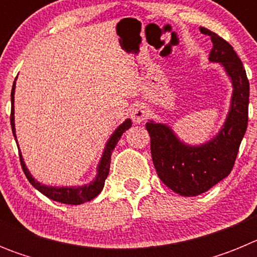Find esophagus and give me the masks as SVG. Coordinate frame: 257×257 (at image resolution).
Returning <instances> with one entry per match:
<instances>
[{
  "instance_id": "34e87169",
  "label": "esophagus",
  "mask_w": 257,
  "mask_h": 257,
  "mask_svg": "<svg viewBox=\"0 0 257 257\" xmlns=\"http://www.w3.org/2000/svg\"><path fill=\"white\" fill-rule=\"evenodd\" d=\"M148 117V110L142 104H136L131 108V118L135 123H142Z\"/></svg>"
}]
</instances>
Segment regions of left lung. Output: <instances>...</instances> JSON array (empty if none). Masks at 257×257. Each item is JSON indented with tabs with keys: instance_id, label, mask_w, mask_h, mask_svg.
I'll return each mask as SVG.
<instances>
[{
	"instance_id": "8db88e82",
	"label": "left lung",
	"mask_w": 257,
	"mask_h": 257,
	"mask_svg": "<svg viewBox=\"0 0 257 257\" xmlns=\"http://www.w3.org/2000/svg\"><path fill=\"white\" fill-rule=\"evenodd\" d=\"M212 41L210 61L220 63L233 85L230 108L216 136L201 145L181 142L167 124L147 122L156 171L165 185L184 197H194L230 174L248 122L249 83L237 52L224 38L201 27Z\"/></svg>"
}]
</instances>
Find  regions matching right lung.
<instances>
[{
  "label": "right lung",
  "instance_id": "right-lung-1",
  "mask_svg": "<svg viewBox=\"0 0 257 257\" xmlns=\"http://www.w3.org/2000/svg\"><path fill=\"white\" fill-rule=\"evenodd\" d=\"M14 94H15V81H14L13 90H11V128H13V134L15 136V142L17 140V134H15V122H14ZM131 119H126L122 124L115 128L114 133L112 134V136L109 138V140L106 142L105 148H104L103 156H101V160L97 166V174L95 176L94 180L91 183L86 184V185H79V187H47L44 184L38 183L33 176L31 175V172L27 169L24 160H23L22 153L19 154L20 157V163H22V169L26 174L27 179L29 180V183L33 185L37 190H40L44 196H46L47 198L52 199V201L60 202V203H65V205H81V203H85V202L91 201L95 197L99 194V193L103 190L104 183H105V179L109 174V167H110V157H112L113 149L115 148L118 140L121 139L122 134L126 130H128L131 127ZM19 149V148H18Z\"/></svg>",
  "mask_w": 257,
  "mask_h": 257
}]
</instances>
